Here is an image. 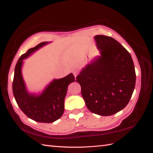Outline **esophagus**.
Returning a JSON list of instances; mask_svg holds the SVG:
<instances>
[{"label": "esophagus", "instance_id": "esophagus-1", "mask_svg": "<svg viewBox=\"0 0 153 153\" xmlns=\"http://www.w3.org/2000/svg\"><path fill=\"white\" fill-rule=\"evenodd\" d=\"M73 74H74V76H75V77H76V76H77V75H78V72H77V71H74V72H73Z\"/></svg>", "mask_w": 153, "mask_h": 153}]
</instances>
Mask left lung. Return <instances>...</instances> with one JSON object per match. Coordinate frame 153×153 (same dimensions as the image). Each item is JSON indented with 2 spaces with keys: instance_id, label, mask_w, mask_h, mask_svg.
<instances>
[{
  "instance_id": "8db88e82",
  "label": "left lung",
  "mask_w": 153,
  "mask_h": 153,
  "mask_svg": "<svg viewBox=\"0 0 153 153\" xmlns=\"http://www.w3.org/2000/svg\"><path fill=\"white\" fill-rule=\"evenodd\" d=\"M101 56L81 71L76 82L91 112L110 116L123 109L134 91L136 74L131 54L112 37H95Z\"/></svg>"
}]
</instances>
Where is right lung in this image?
Masks as SVG:
<instances>
[{
	"mask_svg": "<svg viewBox=\"0 0 153 153\" xmlns=\"http://www.w3.org/2000/svg\"><path fill=\"white\" fill-rule=\"evenodd\" d=\"M47 43L42 42L36 47L30 48L19 58L15 66L12 91L19 108L28 118L38 122L52 123L63 114L68 86L75 81L73 74L53 80L41 95L35 96L27 93L21 72L23 60Z\"/></svg>",
	"mask_w": 153,
	"mask_h": 153,
	"instance_id": "add662e5",
	"label": "right lung"
}]
</instances>
